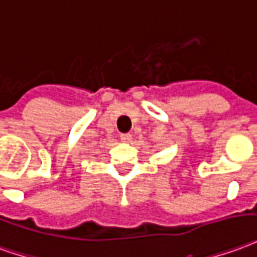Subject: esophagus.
<instances>
[{"instance_id": "1", "label": "esophagus", "mask_w": 257, "mask_h": 257, "mask_svg": "<svg viewBox=\"0 0 257 257\" xmlns=\"http://www.w3.org/2000/svg\"><path fill=\"white\" fill-rule=\"evenodd\" d=\"M121 142H123V143H131V142H132V135L131 134L121 135Z\"/></svg>"}]
</instances>
